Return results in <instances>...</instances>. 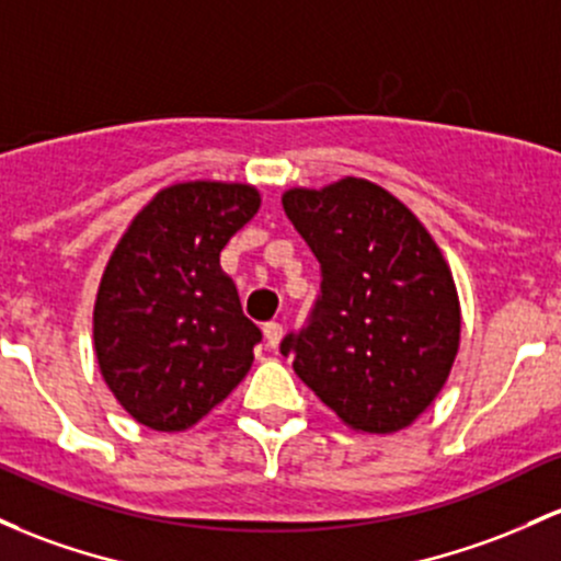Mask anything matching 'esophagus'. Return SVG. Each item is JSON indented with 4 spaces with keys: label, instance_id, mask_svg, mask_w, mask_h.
Here are the masks:
<instances>
[{
    "label": "esophagus",
    "instance_id": "34e87169",
    "mask_svg": "<svg viewBox=\"0 0 561 561\" xmlns=\"http://www.w3.org/2000/svg\"><path fill=\"white\" fill-rule=\"evenodd\" d=\"M282 335H285V330H282L279 322H268L266 328H263V337H266L268 348H279Z\"/></svg>",
    "mask_w": 561,
    "mask_h": 561
}]
</instances>
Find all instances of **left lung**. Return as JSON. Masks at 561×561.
Returning a JSON list of instances; mask_svg holds the SVG:
<instances>
[{
	"label": "left lung",
	"mask_w": 561,
	"mask_h": 561,
	"mask_svg": "<svg viewBox=\"0 0 561 561\" xmlns=\"http://www.w3.org/2000/svg\"><path fill=\"white\" fill-rule=\"evenodd\" d=\"M322 266L311 324L282 341L295 373L362 434L412 426L439 397L460 346L453 271L426 226L367 178L282 194Z\"/></svg>",
	"instance_id": "8db88e82"
}]
</instances>
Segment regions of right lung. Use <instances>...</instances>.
Returning <instances> with one entry per match:
<instances>
[{
    "instance_id": "right-lung-1",
    "label": "right lung",
    "mask_w": 561,
    "mask_h": 561,
    "mask_svg": "<svg viewBox=\"0 0 561 561\" xmlns=\"http://www.w3.org/2000/svg\"><path fill=\"white\" fill-rule=\"evenodd\" d=\"M257 210L250 183H170L111 252L92 346L108 391L140 426H196L250 373L261 330L242 313L220 250Z\"/></svg>"
}]
</instances>
